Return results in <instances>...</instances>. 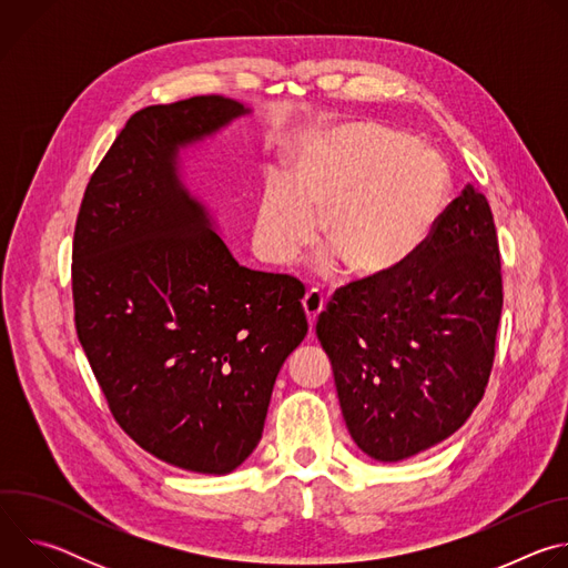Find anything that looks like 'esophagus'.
<instances>
[{"label":"esophagus","mask_w":568,"mask_h":568,"mask_svg":"<svg viewBox=\"0 0 568 568\" xmlns=\"http://www.w3.org/2000/svg\"><path fill=\"white\" fill-rule=\"evenodd\" d=\"M303 310H305V318H307V326L310 331H314V323L321 316V312L326 310V303H323V296L316 290H310L303 296Z\"/></svg>","instance_id":"esophagus-1"}]
</instances>
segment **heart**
Returning a JSON list of instances; mask_svg holds the SVG:
<instances>
[{"label": "heart", "instance_id": "heart-1", "mask_svg": "<svg viewBox=\"0 0 568 568\" xmlns=\"http://www.w3.org/2000/svg\"><path fill=\"white\" fill-rule=\"evenodd\" d=\"M443 159L377 123H344L303 136L287 156V180L272 178L258 200L254 247L276 267L292 265L314 240L326 278L344 267L379 283L407 265L449 200Z\"/></svg>", "mask_w": 568, "mask_h": 568}]
</instances>
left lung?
Here are the masks:
<instances>
[{"label": "left lung", "instance_id": "8db88e82", "mask_svg": "<svg viewBox=\"0 0 568 568\" xmlns=\"http://www.w3.org/2000/svg\"><path fill=\"white\" fill-rule=\"evenodd\" d=\"M493 211L467 186L397 274L342 287L316 321L355 445L399 463L458 432L488 386L501 318Z\"/></svg>", "mask_w": 568, "mask_h": 568}]
</instances>
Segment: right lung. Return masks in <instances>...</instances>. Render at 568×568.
Returning <instances> with one entry per match:
<instances>
[{"label":"right lung","instance_id":"add662e5","mask_svg":"<svg viewBox=\"0 0 568 568\" xmlns=\"http://www.w3.org/2000/svg\"><path fill=\"white\" fill-rule=\"evenodd\" d=\"M247 114L222 97L136 112L73 233L75 333L116 423L159 460L217 476L258 447L307 335L301 283L240 265L186 184V150Z\"/></svg>","mask_w":568,"mask_h":568}]
</instances>
